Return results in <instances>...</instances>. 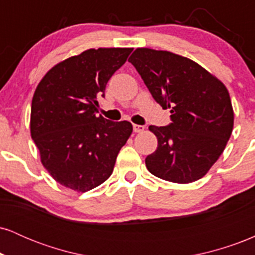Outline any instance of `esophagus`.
<instances>
[{"label":"esophagus","instance_id":"1","mask_svg":"<svg viewBox=\"0 0 255 255\" xmlns=\"http://www.w3.org/2000/svg\"><path fill=\"white\" fill-rule=\"evenodd\" d=\"M145 127L144 126H140V125H133V130L135 131V133H141V131H144Z\"/></svg>","mask_w":255,"mask_h":255}]
</instances>
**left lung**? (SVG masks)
<instances>
[{
	"mask_svg": "<svg viewBox=\"0 0 255 255\" xmlns=\"http://www.w3.org/2000/svg\"><path fill=\"white\" fill-rule=\"evenodd\" d=\"M128 61L157 103L171 113V125L148 127L158 146L146 157L147 170L169 182L200 180L223 153L233 133L228 89L200 64L170 51L137 48Z\"/></svg>",
	"mask_w": 255,
	"mask_h": 255,
	"instance_id": "1",
	"label": "left lung"
}]
</instances>
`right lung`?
<instances>
[{
    "mask_svg": "<svg viewBox=\"0 0 255 255\" xmlns=\"http://www.w3.org/2000/svg\"><path fill=\"white\" fill-rule=\"evenodd\" d=\"M131 48L89 49L55 64L34 91L31 136L40 162L56 182L84 193L113 174L133 126L98 113L99 96Z\"/></svg>",
    "mask_w": 255,
    "mask_h": 255,
    "instance_id": "1",
    "label": "right lung"
}]
</instances>
